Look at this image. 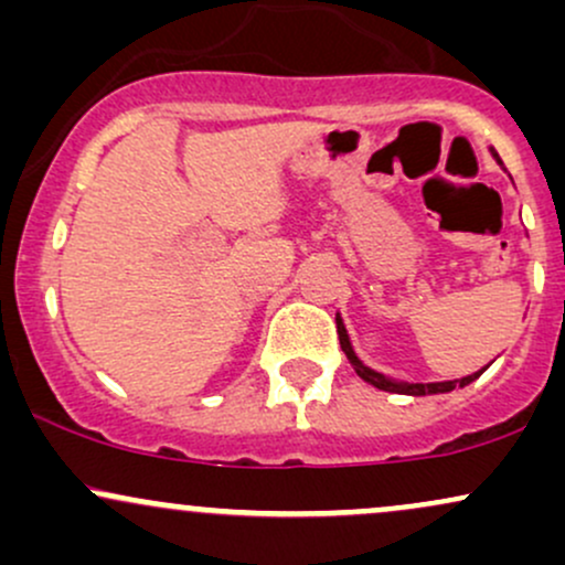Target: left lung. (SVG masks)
<instances>
[{"instance_id":"obj_1","label":"left lung","mask_w":565,"mask_h":565,"mask_svg":"<svg viewBox=\"0 0 565 565\" xmlns=\"http://www.w3.org/2000/svg\"><path fill=\"white\" fill-rule=\"evenodd\" d=\"M497 157V153H494ZM337 334H340V348L345 350V355H348V361L350 364H353V369H355V374H359L361 380H366L369 385H374V387H380V391H387V393H406V395H430V393H449V391H454V387H465V385H470L472 380H478L483 374V369L481 372H476V374H468V377H462V380H449V382H427V385H423V382H417V385H406V382H393V380H387V377H382L380 372H374V369H369L366 364H361L359 361V355L353 353V348H350V340H348V332H345V323H342V319L340 316H337Z\"/></svg>"}]
</instances>
